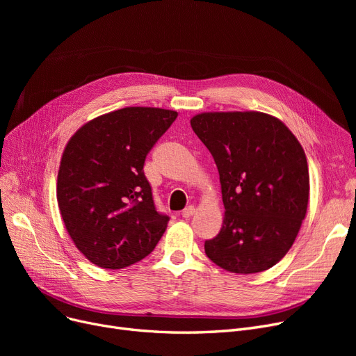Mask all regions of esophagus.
<instances>
[{
    "instance_id": "obj_1",
    "label": "esophagus",
    "mask_w": 356,
    "mask_h": 356,
    "mask_svg": "<svg viewBox=\"0 0 356 356\" xmlns=\"http://www.w3.org/2000/svg\"><path fill=\"white\" fill-rule=\"evenodd\" d=\"M193 213H195V207H192V204H189L188 208H186L184 211H181V216L183 218H191Z\"/></svg>"
}]
</instances>
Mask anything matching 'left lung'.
<instances>
[{
  "label": "left lung",
  "mask_w": 356,
  "mask_h": 356,
  "mask_svg": "<svg viewBox=\"0 0 356 356\" xmlns=\"http://www.w3.org/2000/svg\"><path fill=\"white\" fill-rule=\"evenodd\" d=\"M211 152L225 216L204 252L220 268H271L291 248L306 216L309 168L300 143L263 112H207L191 120Z\"/></svg>",
  "instance_id": "left-lung-1"
}]
</instances>
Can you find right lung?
<instances>
[{
  "label": "right lung",
  "mask_w": 356,
  "mask_h": 356,
  "mask_svg": "<svg viewBox=\"0 0 356 356\" xmlns=\"http://www.w3.org/2000/svg\"><path fill=\"white\" fill-rule=\"evenodd\" d=\"M177 118L176 111L131 106L85 124L67 143L58 175V202L74 245L102 268L145 258L165 231L144 161Z\"/></svg>",
  "instance_id": "right-lung-1"
}]
</instances>
